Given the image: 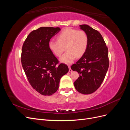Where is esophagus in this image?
<instances>
[{
	"label": "esophagus",
	"mask_w": 130,
	"mask_h": 130,
	"mask_svg": "<svg viewBox=\"0 0 130 130\" xmlns=\"http://www.w3.org/2000/svg\"><path fill=\"white\" fill-rule=\"evenodd\" d=\"M68 68H69V72H72V70L71 68H70V66H68Z\"/></svg>",
	"instance_id": "esophagus-1"
}]
</instances>
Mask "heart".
Returning <instances> with one entry per match:
<instances>
[{"instance_id":"heart-1","label":"heart","mask_w":130,"mask_h":130,"mask_svg":"<svg viewBox=\"0 0 130 130\" xmlns=\"http://www.w3.org/2000/svg\"><path fill=\"white\" fill-rule=\"evenodd\" d=\"M88 37L83 30H77L66 28L62 30L57 36V41L51 40L48 46L55 56L59 57L66 52L60 57V62L70 64L75 59L84 55L87 49Z\"/></svg>"}]
</instances>
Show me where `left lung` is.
I'll return each instance as SVG.
<instances>
[{
    "label": "left lung",
    "mask_w": 130,
    "mask_h": 130,
    "mask_svg": "<svg viewBox=\"0 0 130 130\" xmlns=\"http://www.w3.org/2000/svg\"><path fill=\"white\" fill-rule=\"evenodd\" d=\"M88 37L86 52L71 68L80 74L74 82L75 88L84 94L94 93L103 82L109 67L108 48L103 36L88 25H80Z\"/></svg>",
    "instance_id": "8db88e82"
}]
</instances>
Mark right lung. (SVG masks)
Instances as JSON below:
<instances>
[{
	"label": "right lung",
	"mask_w": 130,
	"mask_h": 130,
	"mask_svg": "<svg viewBox=\"0 0 130 130\" xmlns=\"http://www.w3.org/2000/svg\"><path fill=\"white\" fill-rule=\"evenodd\" d=\"M60 27H41L31 32L23 43L21 62L30 84L43 95H51L59 87L61 78L69 71L68 66L58 64L49 48L50 39Z\"/></svg>",
	"instance_id": "right-lung-1"
}]
</instances>
